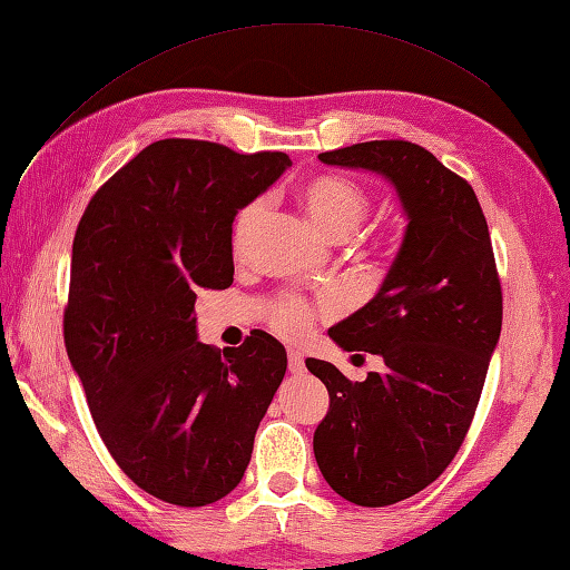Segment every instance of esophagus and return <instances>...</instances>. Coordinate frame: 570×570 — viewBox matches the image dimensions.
Segmentation results:
<instances>
[{"label": "esophagus", "mask_w": 570, "mask_h": 570, "mask_svg": "<svg viewBox=\"0 0 570 570\" xmlns=\"http://www.w3.org/2000/svg\"><path fill=\"white\" fill-rule=\"evenodd\" d=\"M304 370H306L304 355L296 353V350H292V353H288V372H292V374H301Z\"/></svg>", "instance_id": "obj_1"}]
</instances>
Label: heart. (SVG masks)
I'll list each match as a JSON object with an SVG mask.
<instances>
[{"label": "heart", "instance_id": "1", "mask_svg": "<svg viewBox=\"0 0 570 570\" xmlns=\"http://www.w3.org/2000/svg\"><path fill=\"white\" fill-rule=\"evenodd\" d=\"M301 203L316 225L321 235L328 239H347L355 229L365 223L370 213V196L355 180L345 176L325 174L308 180L301 188ZM266 213V200H254L237 215L233 242L235 249H245L252 235L257 233L262 217ZM313 325V308L301 296H282L272 306V328L286 337L304 335Z\"/></svg>", "mask_w": 570, "mask_h": 570}]
</instances>
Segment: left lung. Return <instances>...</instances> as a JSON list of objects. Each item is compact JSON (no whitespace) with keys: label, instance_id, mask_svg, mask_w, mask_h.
I'll return each mask as SVG.
<instances>
[{"label":"left lung","instance_id":"8db88e82","mask_svg":"<svg viewBox=\"0 0 570 570\" xmlns=\"http://www.w3.org/2000/svg\"><path fill=\"white\" fill-rule=\"evenodd\" d=\"M396 188L406 233L380 292L328 335L365 350L384 372L350 382L325 360L308 372L331 409L313 433L328 485L360 507H386L429 488L465 441L502 331V286L475 190L431 151L402 139L318 154Z\"/></svg>","mask_w":570,"mask_h":570}]
</instances>
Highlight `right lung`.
<instances>
[{"label": "right lung", "mask_w": 570, "mask_h": 570, "mask_svg": "<svg viewBox=\"0 0 570 570\" xmlns=\"http://www.w3.org/2000/svg\"><path fill=\"white\" fill-rule=\"evenodd\" d=\"M292 166L161 139L85 208L70 257L63 337L95 426L125 475L168 504L233 492L284 380L286 350L264 331L223 353L196 341V288L233 284L237 210Z\"/></svg>", "instance_id": "1"}]
</instances>
